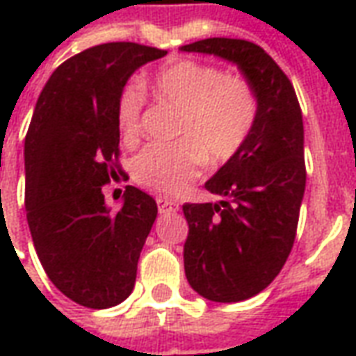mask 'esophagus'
Segmentation results:
<instances>
[{
  "instance_id": "esophagus-1",
  "label": "esophagus",
  "mask_w": 356,
  "mask_h": 356,
  "mask_svg": "<svg viewBox=\"0 0 356 356\" xmlns=\"http://www.w3.org/2000/svg\"><path fill=\"white\" fill-rule=\"evenodd\" d=\"M156 204H158V211H160V213H171V211H177L179 209L177 204L168 200V198H158Z\"/></svg>"
}]
</instances>
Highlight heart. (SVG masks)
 <instances>
[{"mask_svg":"<svg viewBox=\"0 0 356 356\" xmlns=\"http://www.w3.org/2000/svg\"><path fill=\"white\" fill-rule=\"evenodd\" d=\"M150 88L158 101L181 110L179 140L143 148L133 160V179L150 193L175 196L198 177L202 162L221 165L238 152L254 127L257 102L244 80L194 60L160 68ZM143 97L140 86L131 83L118 101V127L125 143L139 139Z\"/></svg>","mask_w":356,"mask_h":356,"instance_id":"b5f03b06","label":"heart"}]
</instances>
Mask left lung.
<instances>
[{
	"mask_svg": "<svg viewBox=\"0 0 356 356\" xmlns=\"http://www.w3.org/2000/svg\"><path fill=\"white\" fill-rule=\"evenodd\" d=\"M181 51L236 65L257 101L244 145L206 181L221 200L183 206L191 288L209 301L236 303L265 290L293 246L307 179L303 118L291 81L259 45L208 38Z\"/></svg>",
	"mask_w": 356,
	"mask_h": 356,
	"instance_id": "left-lung-1",
	"label": "left lung"
}]
</instances>
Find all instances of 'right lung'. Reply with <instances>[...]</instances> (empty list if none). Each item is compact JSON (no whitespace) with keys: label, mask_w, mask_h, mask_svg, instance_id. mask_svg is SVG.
<instances>
[{"label":"right lung","mask_w":356,"mask_h":356,"mask_svg":"<svg viewBox=\"0 0 356 356\" xmlns=\"http://www.w3.org/2000/svg\"><path fill=\"white\" fill-rule=\"evenodd\" d=\"M165 55L125 42L81 51L51 74L28 127L24 204L35 254L51 282L89 309L129 298L158 216L154 198L135 186H125L112 211L102 185L116 175V110L125 83Z\"/></svg>","instance_id":"1"}]
</instances>
